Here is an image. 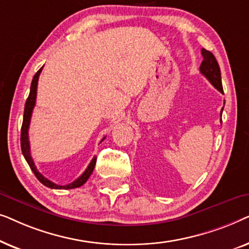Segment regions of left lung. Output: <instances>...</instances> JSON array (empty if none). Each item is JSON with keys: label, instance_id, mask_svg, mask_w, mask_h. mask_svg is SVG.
Segmentation results:
<instances>
[{"label": "left lung", "instance_id": "1", "mask_svg": "<svg viewBox=\"0 0 249 249\" xmlns=\"http://www.w3.org/2000/svg\"><path fill=\"white\" fill-rule=\"evenodd\" d=\"M202 56L203 62L199 67L200 73H202L203 76H205L207 78V80H209L217 90L223 93L222 81H221V71L215 56L213 55V53H211L210 51H207L205 49H202ZM222 111L223 107L222 110H221V115H222Z\"/></svg>", "mask_w": 249, "mask_h": 249}]
</instances>
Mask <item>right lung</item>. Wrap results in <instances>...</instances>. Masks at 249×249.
Masks as SVG:
<instances>
[{"label": "right lung", "mask_w": 249, "mask_h": 249, "mask_svg": "<svg viewBox=\"0 0 249 249\" xmlns=\"http://www.w3.org/2000/svg\"><path fill=\"white\" fill-rule=\"evenodd\" d=\"M42 70H43V67L40 68V69L36 72L35 76H34L32 85H30L29 96H28V98H27L26 104H25V112H23V121H22V127H21V137H20L22 154H23V156H25L26 161H27V163H28V165L30 166V169H32V171L34 172V175L36 176V178L38 179L44 186L49 187V188H52V189L78 188V187L83 186L84 183L87 181L88 178H89L91 173H93L95 164H96V158H93V160H91L90 163H89V165L87 166V169L85 170V172L79 177V178L74 180L73 182L69 183V185L60 186V185H56V183L52 182L51 180L45 178V177H44L42 173L38 172V170H37L35 163H34V161H33L32 155H30V144H29V138H28V129H29V124H30V118H32V114H33V110H34V107H35V104H36L37 84H38V78H39L40 72H42ZM104 138L102 139V141H104Z\"/></svg>", "instance_id": "add662e5"}]
</instances>
